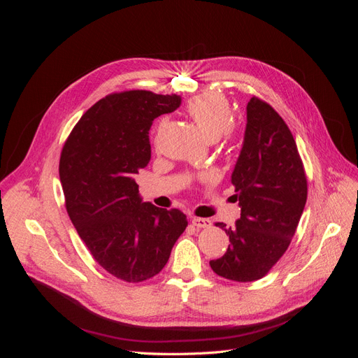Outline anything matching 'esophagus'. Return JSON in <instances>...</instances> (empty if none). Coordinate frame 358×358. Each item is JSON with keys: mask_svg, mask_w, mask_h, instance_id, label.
<instances>
[{"mask_svg": "<svg viewBox=\"0 0 358 358\" xmlns=\"http://www.w3.org/2000/svg\"><path fill=\"white\" fill-rule=\"evenodd\" d=\"M210 220L208 218H192V225L197 227V229H206V227H210Z\"/></svg>", "mask_w": 358, "mask_h": 358, "instance_id": "1", "label": "esophagus"}]
</instances>
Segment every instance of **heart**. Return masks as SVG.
Segmentation results:
<instances>
[{
	"mask_svg": "<svg viewBox=\"0 0 358 358\" xmlns=\"http://www.w3.org/2000/svg\"><path fill=\"white\" fill-rule=\"evenodd\" d=\"M188 113L200 131L209 140L221 137L233 124V112L227 99L216 94H204L188 103Z\"/></svg>",
	"mask_w": 358,
	"mask_h": 358,
	"instance_id": "heart-1",
	"label": "heart"
}]
</instances>
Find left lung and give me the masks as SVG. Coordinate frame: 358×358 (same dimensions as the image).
I'll use <instances>...</instances> for the list:
<instances>
[{
    "instance_id": "8db88e82",
    "label": "left lung",
    "mask_w": 358,
    "mask_h": 358,
    "mask_svg": "<svg viewBox=\"0 0 358 358\" xmlns=\"http://www.w3.org/2000/svg\"><path fill=\"white\" fill-rule=\"evenodd\" d=\"M239 200L236 225H216L230 236L227 252L209 263L236 282L262 279L284 255L308 197L305 169L296 140L273 107L252 96L239 158L231 173Z\"/></svg>"
}]
</instances>
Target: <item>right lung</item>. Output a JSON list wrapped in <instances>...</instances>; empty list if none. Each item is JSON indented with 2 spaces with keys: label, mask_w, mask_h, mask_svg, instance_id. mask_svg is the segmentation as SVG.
I'll return each instance as SVG.
<instances>
[{
  "label": "right lung",
  "mask_w": 358,
  "mask_h": 358,
  "mask_svg": "<svg viewBox=\"0 0 358 358\" xmlns=\"http://www.w3.org/2000/svg\"><path fill=\"white\" fill-rule=\"evenodd\" d=\"M180 95L127 91L107 95L76 124L59 159L67 212L104 270L142 282L159 273L187 216L143 201L134 176L150 159L154 119L175 112Z\"/></svg>",
  "instance_id": "1"
}]
</instances>
